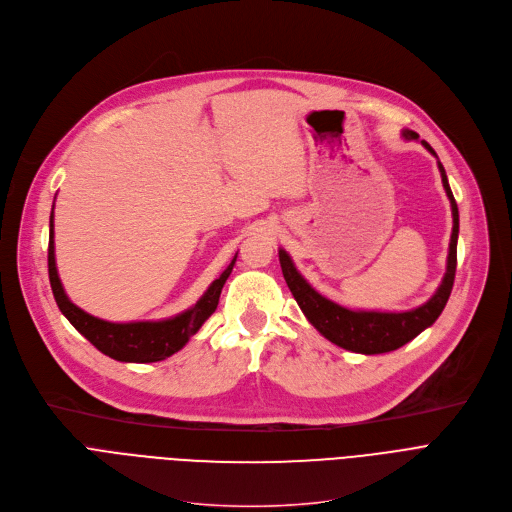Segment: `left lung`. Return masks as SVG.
<instances>
[{
  "label": "left lung",
  "mask_w": 512,
  "mask_h": 512,
  "mask_svg": "<svg viewBox=\"0 0 512 512\" xmlns=\"http://www.w3.org/2000/svg\"><path fill=\"white\" fill-rule=\"evenodd\" d=\"M401 135L405 140H418L420 135L412 129H403ZM422 146L436 156L432 146L422 140ZM442 187L447 191L453 212V232L449 243V257H447V274L442 278L438 290L432 294L428 302H424L418 309L403 311V313H381V311H352L346 306L337 304L323 294H319L309 282H306L298 269L294 267L290 255L280 249V265L284 280L296 298L298 306L302 309L304 317L309 323L327 337L331 344L356 352V354H385L393 352L407 342H412L416 335H420L426 327H430L445 309V304L451 296L455 271H457V236H459V210L453 191L447 181L445 166L438 162Z\"/></svg>",
  "instance_id": "left-lung-1"
}]
</instances>
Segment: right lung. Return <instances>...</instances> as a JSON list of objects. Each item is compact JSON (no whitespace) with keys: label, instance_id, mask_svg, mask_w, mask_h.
<instances>
[{"label":"right lung","instance_id":"1","mask_svg":"<svg viewBox=\"0 0 512 512\" xmlns=\"http://www.w3.org/2000/svg\"><path fill=\"white\" fill-rule=\"evenodd\" d=\"M53 212L49 218V282L59 311L65 315L88 342L105 356L119 362H158L179 352L189 337L199 331L206 319L216 311L220 292L234 267L236 255L222 276L210 284L203 296L185 313L162 319V321H133V323H111L84 313L67 298L55 265V241H53Z\"/></svg>","mask_w":512,"mask_h":512}]
</instances>
